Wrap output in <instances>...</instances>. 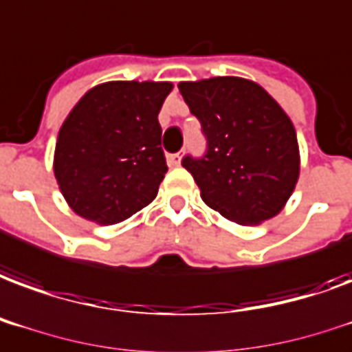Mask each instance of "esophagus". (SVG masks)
I'll list each match as a JSON object with an SVG mask.
<instances>
[{
	"label": "esophagus",
	"instance_id": "esophagus-1",
	"mask_svg": "<svg viewBox=\"0 0 352 352\" xmlns=\"http://www.w3.org/2000/svg\"><path fill=\"white\" fill-rule=\"evenodd\" d=\"M179 163H182V155H179V154H170V155H168V165L178 166Z\"/></svg>",
	"mask_w": 352,
	"mask_h": 352
}]
</instances>
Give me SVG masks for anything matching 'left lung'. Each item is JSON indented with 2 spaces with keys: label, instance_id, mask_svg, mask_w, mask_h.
<instances>
[{
  "label": "left lung",
  "instance_id": "1",
  "mask_svg": "<svg viewBox=\"0 0 352 352\" xmlns=\"http://www.w3.org/2000/svg\"><path fill=\"white\" fill-rule=\"evenodd\" d=\"M178 89L208 139L202 160H184L206 206L243 226L278 215L300 170L286 111L256 81L236 76L182 81Z\"/></svg>",
  "mask_w": 352,
  "mask_h": 352
}]
</instances>
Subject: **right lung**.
I'll list each match as a JSON object with an SVG mask.
<instances>
[{
  "instance_id": "add662e5",
  "label": "right lung",
  "mask_w": 352,
  "mask_h": 352,
  "mask_svg": "<svg viewBox=\"0 0 352 352\" xmlns=\"http://www.w3.org/2000/svg\"><path fill=\"white\" fill-rule=\"evenodd\" d=\"M170 81H107L87 91L60 126L54 173L66 204L109 226L148 206L165 178L161 105Z\"/></svg>"
}]
</instances>
